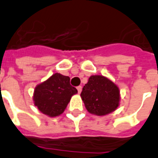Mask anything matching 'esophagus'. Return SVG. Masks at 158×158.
<instances>
[{
    "mask_svg": "<svg viewBox=\"0 0 158 158\" xmlns=\"http://www.w3.org/2000/svg\"><path fill=\"white\" fill-rule=\"evenodd\" d=\"M77 89H78V93L80 94V93H81V91H82V86H80V85L78 86V87H77Z\"/></svg>",
    "mask_w": 158,
    "mask_h": 158,
    "instance_id": "esophagus-1",
    "label": "esophagus"
}]
</instances>
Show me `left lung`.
I'll return each mask as SVG.
<instances>
[{"label":"left lung","instance_id":"obj_1","mask_svg":"<svg viewBox=\"0 0 158 158\" xmlns=\"http://www.w3.org/2000/svg\"><path fill=\"white\" fill-rule=\"evenodd\" d=\"M86 110L91 114L106 115L120 104V89L115 83L102 75H92L80 94Z\"/></svg>","mask_w":158,"mask_h":158}]
</instances>
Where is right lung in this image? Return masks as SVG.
Masks as SVG:
<instances>
[{
	"label": "right lung",
	"mask_w": 158,
	"mask_h": 158,
	"mask_svg": "<svg viewBox=\"0 0 158 158\" xmlns=\"http://www.w3.org/2000/svg\"><path fill=\"white\" fill-rule=\"evenodd\" d=\"M77 93L76 88L70 85L69 76L56 73L36 86L33 101L43 114L55 117L64 111L71 97Z\"/></svg>",
	"instance_id": "right-lung-1"
}]
</instances>
